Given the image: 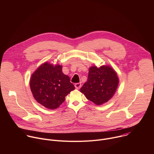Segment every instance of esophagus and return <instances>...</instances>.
Returning <instances> with one entry per match:
<instances>
[{"mask_svg": "<svg viewBox=\"0 0 154 154\" xmlns=\"http://www.w3.org/2000/svg\"><path fill=\"white\" fill-rule=\"evenodd\" d=\"M74 86H75V88L76 89H79L81 87V83H75V85H74Z\"/></svg>", "mask_w": 154, "mask_h": 154, "instance_id": "obj_1", "label": "esophagus"}]
</instances>
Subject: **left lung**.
Here are the masks:
<instances>
[{"label": "left lung", "instance_id": "1", "mask_svg": "<svg viewBox=\"0 0 154 154\" xmlns=\"http://www.w3.org/2000/svg\"><path fill=\"white\" fill-rule=\"evenodd\" d=\"M119 84L116 72L109 66H96L89 69L86 83L81 88L80 92L97 105L107 102L115 93Z\"/></svg>", "mask_w": 154, "mask_h": 154}]
</instances>
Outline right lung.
<instances>
[{"instance_id": "1", "label": "right lung", "mask_w": 154, "mask_h": 154, "mask_svg": "<svg viewBox=\"0 0 154 154\" xmlns=\"http://www.w3.org/2000/svg\"><path fill=\"white\" fill-rule=\"evenodd\" d=\"M30 86L35 99L51 109L59 107L65 97L75 90L69 77L63 73L61 66L48 62L41 64L33 72Z\"/></svg>"}]
</instances>
